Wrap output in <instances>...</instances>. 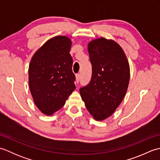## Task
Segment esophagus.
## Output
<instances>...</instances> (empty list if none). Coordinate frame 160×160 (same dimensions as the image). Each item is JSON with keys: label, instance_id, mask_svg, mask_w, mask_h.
<instances>
[{"label": "esophagus", "instance_id": "34e87169", "mask_svg": "<svg viewBox=\"0 0 160 160\" xmlns=\"http://www.w3.org/2000/svg\"><path fill=\"white\" fill-rule=\"evenodd\" d=\"M80 79V74H76V82L78 83Z\"/></svg>", "mask_w": 160, "mask_h": 160}]
</instances>
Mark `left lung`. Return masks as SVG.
Returning <instances> with one entry per match:
<instances>
[{"label": "left lung", "mask_w": 160, "mask_h": 160, "mask_svg": "<svg viewBox=\"0 0 160 160\" xmlns=\"http://www.w3.org/2000/svg\"><path fill=\"white\" fill-rule=\"evenodd\" d=\"M92 76L80 93L87 109L102 121L113 114L128 89L130 68L122 47L113 40L100 38L88 44Z\"/></svg>", "instance_id": "8db88e82"}]
</instances>
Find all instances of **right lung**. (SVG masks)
Returning <instances> with one entry per match:
<instances>
[{"label": "right lung", "instance_id": "right-lung-1", "mask_svg": "<svg viewBox=\"0 0 160 160\" xmlns=\"http://www.w3.org/2000/svg\"><path fill=\"white\" fill-rule=\"evenodd\" d=\"M71 47L67 36H56L44 44L30 62V91L36 107L47 115L62 108L76 89Z\"/></svg>", "mask_w": 160, "mask_h": 160}]
</instances>
